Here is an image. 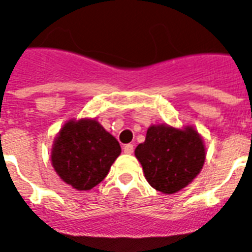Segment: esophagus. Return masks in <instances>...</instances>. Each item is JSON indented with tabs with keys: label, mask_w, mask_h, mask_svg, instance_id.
Here are the masks:
<instances>
[{
	"label": "esophagus",
	"mask_w": 252,
	"mask_h": 252,
	"mask_svg": "<svg viewBox=\"0 0 252 252\" xmlns=\"http://www.w3.org/2000/svg\"><path fill=\"white\" fill-rule=\"evenodd\" d=\"M124 153L125 154H128V155H131V154L133 153V145H131V144H127V145H125Z\"/></svg>",
	"instance_id": "esophagus-1"
}]
</instances>
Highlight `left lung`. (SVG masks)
I'll use <instances>...</instances> for the list:
<instances>
[{"label":"left lung","mask_w":252,"mask_h":252,"mask_svg":"<svg viewBox=\"0 0 252 252\" xmlns=\"http://www.w3.org/2000/svg\"><path fill=\"white\" fill-rule=\"evenodd\" d=\"M146 180L164 194H174L193 182L206 160L202 136L193 126L151 125L145 141L135 149Z\"/></svg>","instance_id":"left-lung-1"}]
</instances>
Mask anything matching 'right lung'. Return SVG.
<instances>
[{
	"label": "right lung",
	"mask_w": 252,
	"mask_h": 252,
	"mask_svg": "<svg viewBox=\"0 0 252 252\" xmlns=\"http://www.w3.org/2000/svg\"><path fill=\"white\" fill-rule=\"evenodd\" d=\"M121 154L119 141L95 119L69 120L51 148V165L60 179L77 190L99 184Z\"/></svg>",
	"instance_id": "1"
}]
</instances>
